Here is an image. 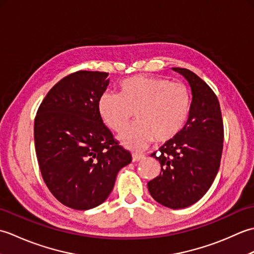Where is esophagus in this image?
Masks as SVG:
<instances>
[{
	"instance_id": "obj_1",
	"label": "esophagus",
	"mask_w": 254,
	"mask_h": 254,
	"mask_svg": "<svg viewBox=\"0 0 254 254\" xmlns=\"http://www.w3.org/2000/svg\"><path fill=\"white\" fill-rule=\"evenodd\" d=\"M145 158L144 155H141V154H132V160L133 161H139V160H143Z\"/></svg>"
}]
</instances>
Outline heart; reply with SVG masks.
Masks as SVG:
<instances>
[{
	"label": "heart",
	"instance_id": "1",
	"mask_svg": "<svg viewBox=\"0 0 254 254\" xmlns=\"http://www.w3.org/2000/svg\"><path fill=\"white\" fill-rule=\"evenodd\" d=\"M120 95L102 94L97 109L111 130L121 132L135 112L137 122L120 134L119 139L130 149H142L153 142L175 138L190 116L191 95L187 86L152 76H133L119 85Z\"/></svg>",
	"mask_w": 254,
	"mask_h": 254
}]
</instances>
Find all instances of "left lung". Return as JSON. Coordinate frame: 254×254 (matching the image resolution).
<instances>
[{
  "instance_id": "1",
  "label": "left lung",
  "mask_w": 254,
  "mask_h": 254,
  "mask_svg": "<svg viewBox=\"0 0 254 254\" xmlns=\"http://www.w3.org/2000/svg\"><path fill=\"white\" fill-rule=\"evenodd\" d=\"M192 90L190 116L178 135L159 153L161 171L147 183L155 201L169 208H185L202 198L216 177L223 153L224 124L219 101L212 88L190 69L172 67Z\"/></svg>"
}]
</instances>
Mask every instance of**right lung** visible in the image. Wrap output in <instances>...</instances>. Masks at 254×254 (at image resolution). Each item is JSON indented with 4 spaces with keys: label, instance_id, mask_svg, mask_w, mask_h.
Returning a JSON list of instances; mask_svg holds the SVG:
<instances>
[{
    "label": "right lung",
    "instance_id": "obj_1",
    "mask_svg": "<svg viewBox=\"0 0 254 254\" xmlns=\"http://www.w3.org/2000/svg\"><path fill=\"white\" fill-rule=\"evenodd\" d=\"M108 73L77 71L57 83L35 118V147L42 179L59 202L86 210L104 203L119 170L132 161L97 109Z\"/></svg>",
    "mask_w": 254,
    "mask_h": 254
}]
</instances>
